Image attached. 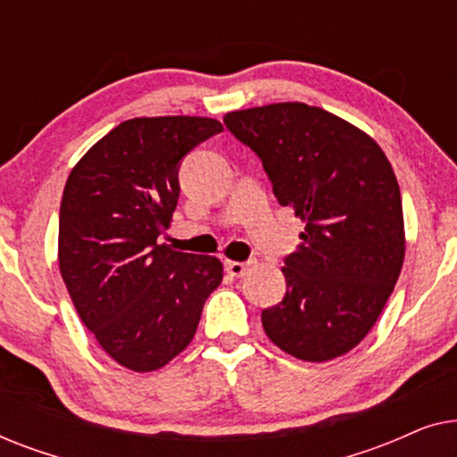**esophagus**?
<instances>
[{
    "instance_id": "esophagus-1",
    "label": "esophagus",
    "mask_w": 457,
    "mask_h": 457,
    "mask_svg": "<svg viewBox=\"0 0 457 457\" xmlns=\"http://www.w3.org/2000/svg\"><path fill=\"white\" fill-rule=\"evenodd\" d=\"M249 262H237V260H227L224 262V268H227V272L230 277H243V274L249 272Z\"/></svg>"
}]
</instances>
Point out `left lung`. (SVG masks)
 Instances as JSON below:
<instances>
[{"instance_id": "left-lung-1", "label": "left lung", "mask_w": 457, "mask_h": 457, "mask_svg": "<svg viewBox=\"0 0 457 457\" xmlns=\"http://www.w3.org/2000/svg\"><path fill=\"white\" fill-rule=\"evenodd\" d=\"M260 155L280 205L305 222L285 258L283 302L262 312L268 339L303 361L345 355L368 335L405 255L399 185L377 141L302 102L224 116Z\"/></svg>"}]
</instances>
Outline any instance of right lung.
<instances>
[{
	"instance_id": "obj_1",
	"label": "right lung",
	"mask_w": 457,
	"mask_h": 457,
	"mask_svg": "<svg viewBox=\"0 0 457 457\" xmlns=\"http://www.w3.org/2000/svg\"><path fill=\"white\" fill-rule=\"evenodd\" d=\"M204 116L130 118L72 168L60 205L58 264L80 320L133 372L166 366L195 337L222 283L214 255L174 252L158 237L179 202V162L220 133Z\"/></svg>"
}]
</instances>
